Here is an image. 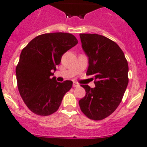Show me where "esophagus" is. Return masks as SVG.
<instances>
[{
  "label": "esophagus",
  "instance_id": "1",
  "mask_svg": "<svg viewBox=\"0 0 147 147\" xmlns=\"http://www.w3.org/2000/svg\"><path fill=\"white\" fill-rule=\"evenodd\" d=\"M79 86V83H76V82H74V83H73V86H74V87H78Z\"/></svg>",
  "mask_w": 147,
  "mask_h": 147
}]
</instances>
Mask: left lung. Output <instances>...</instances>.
<instances>
[{
  "label": "left lung",
  "mask_w": 147,
  "mask_h": 147,
  "mask_svg": "<svg viewBox=\"0 0 147 147\" xmlns=\"http://www.w3.org/2000/svg\"><path fill=\"white\" fill-rule=\"evenodd\" d=\"M82 48L89 58L86 75L96 87L81 85L86 96L79 101L82 112L90 119L102 120L118 108L128 84V64L115 42L98 34H80Z\"/></svg>",
  "instance_id": "obj_1"
}]
</instances>
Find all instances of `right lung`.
<instances>
[{
	"label": "right lung",
	"mask_w": 147,
	"mask_h": 147,
	"mask_svg": "<svg viewBox=\"0 0 147 147\" xmlns=\"http://www.w3.org/2000/svg\"><path fill=\"white\" fill-rule=\"evenodd\" d=\"M77 43L72 34L45 33L36 36L22 50L16 68L17 86L23 102L33 113L48 116L59 109L73 82H57L52 72L62 55Z\"/></svg>",
	"instance_id": "obj_1"
}]
</instances>
